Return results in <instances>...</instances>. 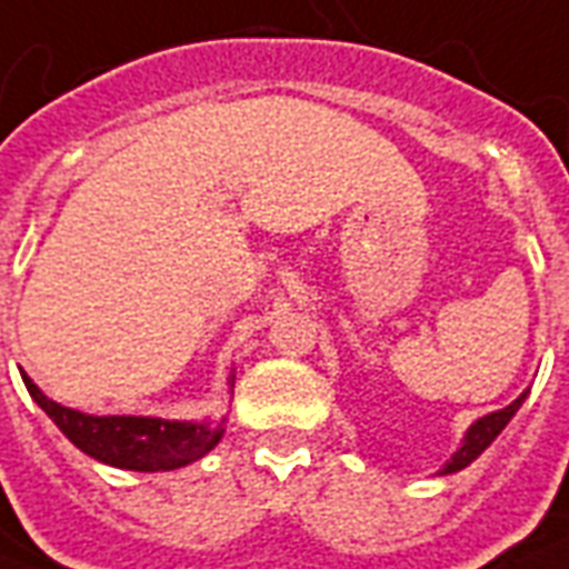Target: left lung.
<instances>
[{
  "mask_svg": "<svg viewBox=\"0 0 569 569\" xmlns=\"http://www.w3.org/2000/svg\"><path fill=\"white\" fill-rule=\"evenodd\" d=\"M526 396H529V389H526V392H522L517 401H511L508 407H502V410L481 416L478 422L469 425V431L463 433V440H460V449L455 451L449 463L440 469V476H451V472H458V469L469 467V463H472V460H476L478 455H481V451H485L487 446H490V442L499 437V433H502L505 425L511 422L513 413H517V410L522 407V401H526Z\"/></svg>",
  "mask_w": 569,
  "mask_h": 569,
  "instance_id": "1",
  "label": "left lung"
}]
</instances>
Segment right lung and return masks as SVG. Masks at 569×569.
<instances>
[{"mask_svg":"<svg viewBox=\"0 0 569 569\" xmlns=\"http://www.w3.org/2000/svg\"><path fill=\"white\" fill-rule=\"evenodd\" d=\"M22 375V383L38 407L61 428L76 449L88 458L136 472H168L189 467L212 451L223 437V425L171 422L159 416H91L47 398L38 383Z\"/></svg>","mask_w":569,"mask_h":569,"instance_id":"right-lung-1","label":"right lung"}]
</instances>
